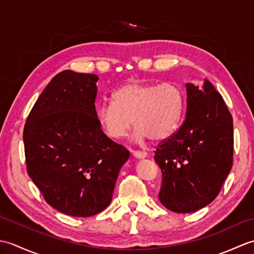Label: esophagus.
<instances>
[{
    "instance_id": "34e87169",
    "label": "esophagus",
    "mask_w": 254,
    "mask_h": 254,
    "mask_svg": "<svg viewBox=\"0 0 254 254\" xmlns=\"http://www.w3.org/2000/svg\"><path fill=\"white\" fill-rule=\"evenodd\" d=\"M133 156L135 158H138V159H144L147 157V153L146 152H139V150H133Z\"/></svg>"
}]
</instances>
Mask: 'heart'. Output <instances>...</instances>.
Here are the masks:
<instances>
[{
	"instance_id": "1",
	"label": "heart",
	"mask_w": 254,
	"mask_h": 254,
	"mask_svg": "<svg viewBox=\"0 0 254 254\" xmlns=\"http://www.w3.org/2000/svg\"><path fill=\"white\" fill-rule=\"evenodd\" d=\"M182 107L183 96L176 85L132 80L113 93L112 102L97 107L96 118L110 138L126 136L133 123L134 142L163 141L176 130Z\"/></svg>"
}]
</instances>
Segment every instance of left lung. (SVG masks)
<instances>
[{
  "label": "left lung",
  "mask_w": 254,
  "mask_h": 254,
  "mask_svg": "<svg viewBox=\"0 0 254 254\" xmlns=\"http://www.w3.org/2000/svg\"><path fill=\"white\" fill-rule=\"evenodd\" d=\"M182 126L159 144L155 161L163 172L160 203L175 213L196 212L218 195L233 167V117L222 95L204 79L186 84Z\"/></svg>",
  "instance_id": "8db88e82"
}]
</instances>
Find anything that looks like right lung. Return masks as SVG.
<instances>
[{
	"label": "right lung",
	"mask_w": 254,
	"mask_h": 254,
	"mask_svg": "<svg viewBox=\"0 0 254 254\" xmlns=\"http://www.w3.org/2000/svg\"><path fill=\"white\" fill-rule=\"evenodd\" d=\"M96 74L63 71L47 85L24 127L27 172L46 202L74 217L100 213L112 199L130 152L96 118Z\"/></svg>",
	"instance_id": "add662e5"
}]
</instances>
